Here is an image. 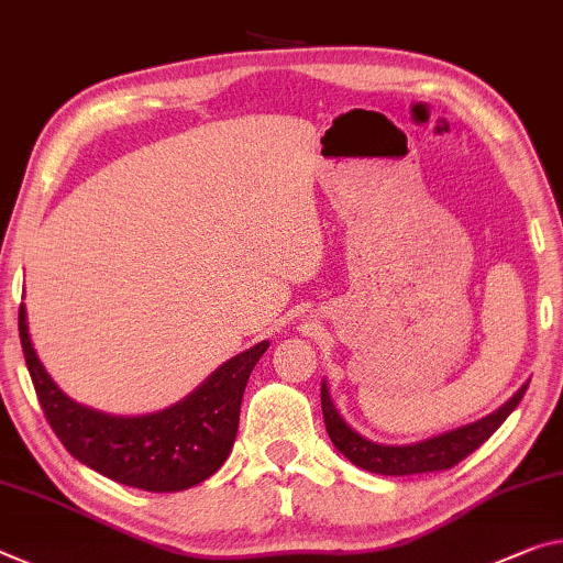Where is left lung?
Listing matches in <instances>:
<instances>
[{"instance_id":"left-lung-1","label":"left lung","mask_w":563,"mask_h":563,"mask_svg":"<svg viewBox=\"0 0 563 563\" xmlns=\"http://www.w3.org/2000/svg\"><path fill=\"white\" fill-rule=\"evenodd\" d=\"M527 386L529 384H523L521 389L504 404V407L489 413V417L478 419L474 423H466V427H459L454 431H446V434H439L434 439L419 441V444H409V446L374 444V441L356 434V431L349 427L342 417H339L334 404H331L327 382H321V411H324L329 439L334 441V446L342 451L349 462L366 468V472L372 474L411 476V474L444 472V468H451L459 462H464V459L482 446L484 441L501 427L506 417L519 407L523 394H527Z\"/></svg>"}]
</instances>
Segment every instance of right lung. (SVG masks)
Segmentation results:
<instances>
[{
    "label": "right lung",
    "mask_w": 563,
    "mask_h": 563,
    "mask_svg": "<svg viewBox=\"0 0 563 563\" xmlns=\"http://www.w3.org/2000/svg\"><path fill=\"white\" fill-rule=\"evenodd\" d=\"M20 339L36 399L54 434L81 464L134 489L184 492L227 462L239 429V409L249 374L269 342L221 364L209 379L174 407L146 417H109L71 401L36 356L24 303Z\"/></svg>",
    "instance_id": "obj_1"
}]
</instances>
